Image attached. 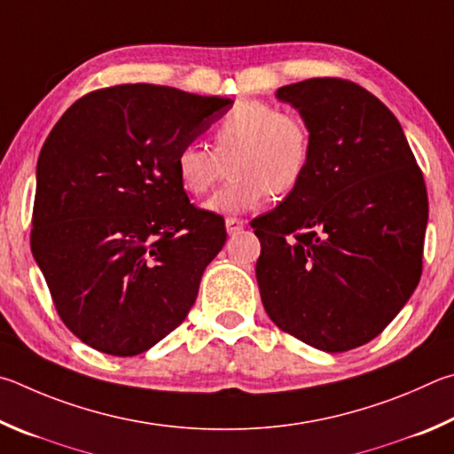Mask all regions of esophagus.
I'll list each match as a JSON object with an SVG mask.
<instances>
[{"instance_id": "34e87169", "label": "esophagus", "mask_w": 454, "mask_h": 454, "mask_svg": "<svg viewBox=\"0 0 454 454\" xmlns=\"http://www.w3.org/2000/svg\"><path fill=\"white\" fill-rule=\"evenodd\" d=\"M243 225H245V223H243L241 219H235V217H227V219H225V227H227V233H229V235L239 233L241 229H243Z\"/></svg>"}]
</instances>
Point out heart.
<instances>
[{"label": "heart", "mask_w": 454, "mask_h": 454, "mask_svg": "<svg viewBox=\"0 0 454 454\" xmlns=\"http://www.w3.org/2000/svg\"><path fill=\"white\" fill-rule=\"evenodd\" d=\"M311 131L295 111L267 101H243L219 119L213 129V151L187 143L175 157L183 189L201 197L215 187L229 161L231 181L223 185L205 209L241 215L285 197L299 187L311 163Z\"/></svg>", "instance_id": "heart-1"}]
</instances>
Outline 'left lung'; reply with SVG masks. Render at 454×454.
Returning a JSON list of instances; mask_svg holds the SVG:
<instances>
[{"instance_id":"1","label":"left lung","mask_w":454,"mask_h":454,"mask_svg":"<svg viewBox=\"0 0 454 454\" xmlns=\"http://www.w3.org/2000/svg\"><path fill=\"white\" fill-rule=\"evenodd\" d=\"M311 131L299 187L251 221L255 273L277 327L327 353L375 339L417 289L428 199L401 123L339 77L277 90Z\"/></svg>"}]
</instances>
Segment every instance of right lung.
I'll use <instances>...</instances> for the list:
<instances>
[{
    "instance_id": "1",
    "label": "right lung",
    "mask_w": 454,
    "mask_h": 454,
    "mask_svg": "<svg viewBox=\"0 0 454 454\" xmlns=\"http://www.w3.org/2000/svg\"><path fill=\"white\" fill-rule=\"evenodd\" d=\"M231 103L115 85L77 99L47 135L31 253L61 321L95 351L145 353L193 307L227 231L189 203L175 157Z\"/></svg>"
}]
</instances>
